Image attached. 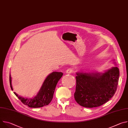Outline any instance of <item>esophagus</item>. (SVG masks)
<instances>
[{
	"label": "esophagus",
	"mask_w": 128,
	"mask_h": 128,
	"mask_svg": "<svg viewBox=\"0 0 128 128\" xmlns=\"http://www.w3.org/2000/svg\"><path fill=\"white\" fill-rule=\"evenodd\" d=\"M72 72V70L71 68H69L66 71V74H71V73Z\"/></svg>",
	"instance_id": "esophagus-1"
}]
</instances>
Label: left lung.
I'll return each instance as SVG.
<instances>
[{
	"label": "left lung",
	"mask_w": 128,
	"mask_h": 128,
	"mask_svg": "<svg viewBox=\"0 0 128 128\" xmlns=\"http://www.w3.org/2000/svg\"><path fill=\"white\" fill-rule=\"evenodd\" d=\"M114 63L116 66V62ZM76 74V101L83 107L93 108L104 104L114 96L118 87L120 71L118 67L114 66L104 72L80 70Z\"/></svg>",
	"instance_id": "left-lung-1"
}]
</instances>
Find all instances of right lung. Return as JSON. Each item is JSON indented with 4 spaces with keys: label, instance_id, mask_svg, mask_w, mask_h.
<instances>
[{
    "label": "right lung",
    "instance_id": "right-lung-1",
    "mask_svg": "<svg viewBox=\"0 0 128 128\" xmlns=\"http://www.w3.org/2000/svg\"><path fill=\"white\" fill-rule=\"evenodd\" d=\"M62 76L63 73L61 72H52L48 74L44 80L38 92L33 98H24L19 96L16 92H14V94L24 104L29 107L38 108L48 105L52 100L56 85ZM10 82L11 89L13 90L10 74Z\"/></svg>",
    "mask_w": 128,
    "mask_h": 128
}]
</instances>
